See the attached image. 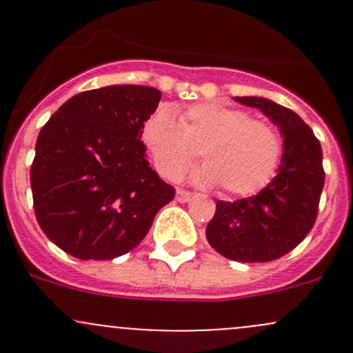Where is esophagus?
Here are the masks:
<instances>
[{"label": "esophagus", "mask_w": 353, "mask_h": 353, "mask_svg": "<svg viewBox=\"0 0 353 353\" xmlns=\"http://www.w3.org/2000/svg\"><path fill=\"white\" fill-rule=\"evenodd\" d=\"M191 196H193V194H191L190 191H184V190H177L176 191V199L179 203H188L191 199Z\"/></svg>", "instance_id": "34e87169"}]
</instances>
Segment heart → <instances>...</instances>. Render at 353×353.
Returning a JSON list of instances; mask_svg holds the SVG:
<instances>
[{"mask_svg": "<svg viewBox=\"0 0 353 353\" xmlns=\"http://www.w3.org/2000/svg\"><path fill=\"white\" fill-rule=\"evenodd\" d=\"M141 138L162 177H181L199 150L206 165L194 179L206 186L220 184L236 196L263 190L280 157V138L272 124L215 102L190 105L177 119L169 110H157L145 121Z\"/></svg>", "mask_w": 353, "mask_h": 353, "instance_id": "1", "label": "heart"}]
</instances>
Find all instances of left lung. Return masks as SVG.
<instances>
[{"mask_svg":"<svg viewBox=\"0 0 353 353\" xmlns=\"http://www.w3.org/2000/svg\"><path fill=\"white\" fill-rule=\"evenodd\" d=\"M261 110L283 138L276 176L258 194L216 201L206 227L210 245L241 263H265L287 254L312 229L325 186L323 150L311 128L294 110L265 97H234Z\"/></svg>","mask_w":353,"mask_h":353,"instance_id":"obj_1","label":"left lung"}]
</instances>
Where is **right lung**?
<instances>
[{
    "label": "right lung",
    "mask_w": 353,
    "mask_h": 353,
    "mask_svg": "<svg viewBox=\"0 0 353 353\" xmlns=\"http://www.w3.org/2000/svg\"><path fill=\"white\" fill-rule=\"evenodd\" d=\"M160 97L145 85L81 92L39 133L30 169L35 216L68 254L97 261L126 254L174 199L140 140Z\"/></svg>",
    "instance_id": "add662e5"
}]
</instances>
